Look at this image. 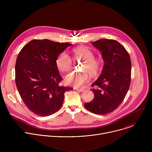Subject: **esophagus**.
<instances>
[{
	"mask_svg": "<svg viewBox=\"0 0 152 152\" xmlns=\"http://www.w3.org/2000/svg\"><path fill=\"white\" fill-rule=\"evenodd\" d=\"M74 89L77 91H80V92H82L83 91H84L83 89H82V88H74Z\"/></svg>",
	"mask_w": 152,
	"mask_h": 152,
	"instance_id": "obj_1",
	"label": "esophagus"
}]
</instances>
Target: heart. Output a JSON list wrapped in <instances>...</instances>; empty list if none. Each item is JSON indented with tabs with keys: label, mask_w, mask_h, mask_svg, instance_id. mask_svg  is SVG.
Listing matches in <instances>:
<instances>
[{
	"label": "heart",
	"mask_w": 152,
	"mask_h": 152,
	"mask_svg": "<svg viewBox=\"0 0 152 152\" xmlns=\"http://www.w3.org/2000/svg\"><path fill=\"white\" fill-rule=\"evenodd\" d=\"M73 58L83 60L81 73H71L66 77V82L69 85H74L76 87L81 86L89 80V74L96 75L100 68V62L99 59L94 58L93 52L88 48L80 46L72 51ZM57 69L61 72H68L72 67L71 58L66 52L60 53L55 61Z\"/></svg>",
	"instance_id": "1"
}]
</instances>
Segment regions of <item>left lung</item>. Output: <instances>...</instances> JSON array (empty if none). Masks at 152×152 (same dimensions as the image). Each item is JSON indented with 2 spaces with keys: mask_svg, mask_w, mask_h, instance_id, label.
Here are the masks:
<instances>
[{
  "mask_svg": "<svg viewBox=\"0 0 152 152\" xmlns=\"http://www.w3.org/2000/svg\"><path fill=\"white\" fill-rule=\"evenodd\" d=\"M92 45L102 52L104 66L101 75L91 84L94 99L84 103L86 110L96 114L114 111L123 101L131 80V61L126 49L114 39H101Z\"/></svg>",
  "mask_w": 152,
  "mask_h": 152,
  "instance_id": "obj_1",
  "label": "left lung"
}]
</instances>
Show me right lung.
<instances>
[{
  "label": "right lung",
  "instance_id": "obj_1",
  "mask_svg": "<svg viewBox=\"0 0 152 152\" xmlns=\"http://www.w3.org/2000/svg\"><path fill=\"white\" fill-rule=\"evenodd\" d=\"M49 39H33L20 52L15 63V84L28 109L49 116L62 105L64 93L73 88L59 85L62 80L55 64L58 56L71 46Z\"/></svg>",
  "mask_w": 152,
  "mask_h": 152
}]
</instances>
